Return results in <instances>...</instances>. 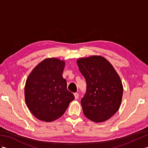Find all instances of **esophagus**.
<instances>
[{"label": "esophagus", "instance_id": "obj_1", "mask_svg": "<svg viewBox=\"0 0 148 148\" xmlns=\"http://www.w3.org/2000/svg\"><path fill=\"white\" fill-rule=\"evenodd\" d=\"M74 97H75V99H77L79 98V94L77 92H75V93L74 94Z\"/></svg>", "mask_w": 148, "mask_h": 148}]
</instances>
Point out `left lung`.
<instances>
[{
    "label": "left lung",
    "instance_id": "1",
    "mask_svg": "<svg viewBox=\"0 0 148 148\" xmlns=\"http://www.w3.org/2000/svg\"><path fill=\"white\" fill-rule=\"evenodd\" d=\"M77 64L86 82L81 103L85 116L95 123L110 119L118 111L123 86L112 64L100 56L80 58Z\"/></svg>",
    "mask_w": 148,
    "mask_h": 148
}]
</instances>
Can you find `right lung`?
Masks as SVG:
<instances>
[{
  "label": "right lung",
  "instance_id": "add662e5",
  "mask_svg": "<svg viewBox=\"0 0 148 148\" xmlns=\"http://www.w3.org/2000/svg\"><path fill=\"white\" fill-rule=\"evenodd\" d=\"M64 66V60L47 58L32 70L26 80L25 103L38 119L45 122L58 119L74 99L62 77Z\"/></svg>",
  "mask_w": 148,
  "mask_h": 148
}]
</instances>
